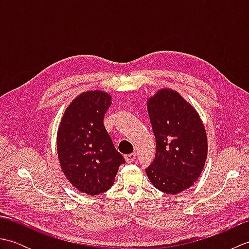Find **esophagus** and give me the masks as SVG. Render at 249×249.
<instances>
[{
  "label": "esophagus",
  "instance_id": "34e87169",
  "mask_svg": "<svg viewBox=\"0 0 249 249\" xmlns=\"http://www.w3.org/2000/svg\"><path fill=\"white\" fill-rule=\"evenodd\" d=\"M136 153H130V154H126L125 157V160L127 162H133L136 160Z\"/></svg>",
  "mask_w": 249,
  "mask_h": 249
}]
</instances>
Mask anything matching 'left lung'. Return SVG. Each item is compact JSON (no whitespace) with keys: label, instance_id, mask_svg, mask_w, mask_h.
<instances>
[{"label":"left lung","instance_id":"left-lung-1","mask_svg":"<svg viewBox=\"0 0 249 249\" xmlns=\"http://www.w3.org/2000/svg\"><path fill=\"white\" fill-rule=\"evenodd\" d=\"M156 154L145 169L162 193L177 195L197 181L208 155L204 126L197 111L173 89H162L147 100Z\"/></svg>","mask_w":249,"mask_h":249}]
</instances>
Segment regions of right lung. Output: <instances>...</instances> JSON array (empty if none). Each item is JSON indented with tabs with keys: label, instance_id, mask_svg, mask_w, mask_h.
Masks as SVG:
<instances>
[{
	"label": "right lung",
	"instance_id": "obj_1",
	"mask_svg": "<svg viewBox=\"0 0 249 249\" xmlns=\"http://www.w3.org/2000/svg\"><path fill=\"white\" fill-rule=\"evenodd\" d=\"M111 104L107 93L84 92L66 108L57 130L62 170L73 186L89 196L112 186L119 167L125 162L104 125Z\"/></svg>",
	"mask_w": 249,
	"mask_h": 249
}]
</instances>
